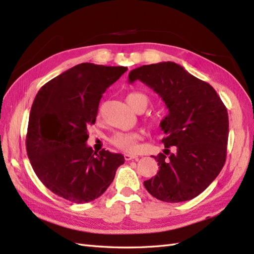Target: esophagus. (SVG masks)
I'll return each instance as SVG.
<instances>
[{"instance_id": "esophagus-1", "label": "esophagus", "mask_w": 254, "mask_h": 254, "mask_svg": "<svg viewBox=\"0 0 254 254\" xmlns=\"http://www.w3.org/2000/svg\"><path fill=\"white\" fill-rule=\"evenodd\" d=\"M124 157H125V159H126V160H131V159L137 158V156L131 155V154H125V155H124Z\"/></svg>"}]
</instances>
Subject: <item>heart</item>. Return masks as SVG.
<instances>
[{
    "label": "heart",
    "mask_w": 254,
    "mask_h": 254,
    "mask_svg": "<svg viewBox=\"0 0 254 254\" xmlns=\"http://www.w3.org/2000/svg\"><path fill=\"white\" fill-rule=\"evenodd\" d=\"M139 101H144L147 104L146 96L141 92H131L127 96V103L131 109H133L135 103ZM139 138L140 135L137 132H119L113 135L111 142L123 151L133 152L137 150Z\"/></svg>",
    "instance_id": "b5f03b06"
}]
</instances>
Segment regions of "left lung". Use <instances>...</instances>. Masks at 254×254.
I'll return each mask as SVG.
<instances>
[{
	"label": "left lung",
	"instance_id": "left-lung-1",
	"mask_svg": "<svg viewBox=\"0 0 254 254\" xmlns=\"http://www.w3.org/2000/svg\"><path fill=\"white\" fill-rule=\"evenodd\" d=\"M135 80L155 91L169 111L160 122L166 148L164 154L153 156L159 171L143 182L144 187L162 201L193 199L212 183L224 166L227 110L211 85L171 61L131 70L128 82ZM171 146L176 151L170 154Z\"/></svg>",
	"mask_w": 254,
	"mask_h": 254
}]
</instances>
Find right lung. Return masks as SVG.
Returning a JSON list of instances; mask_svg holds the SVG:
<instances>
[{
  "instance_id": "add662e5",
  "label": "right lung",
  "mask_w": 254,
  "mask_h": 254,
  "mask_svg": "<svg viewBox=\"0 0 254 254\" xmlns=\"http://www.w3.org/2000/svg\"><path fill=\"white\" fill-rule=\"evenodd\" d=\"M126 66L80 64L42 86L31 108L27 152L45 187L63 198L85 203L101 196L125 163L122 154L92 151L86 141L103 92Z\"/></svg>"
}]
</instances>
